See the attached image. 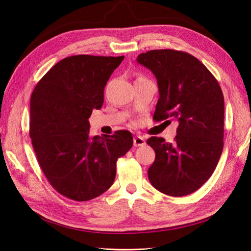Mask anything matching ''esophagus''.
<instances>
[{"label":"esophagus","mask_w":251,"mask_h":251,"mask_svg":"<svg viewBox=\"0 0 251 251\" xmlns=\"http://www.w3.org/2000/svg\"><path fill=\"white\" fill-rule=\"evenodd\" d=\"M146 144V140L141 136H136L134 137V147H143Z\"/></svg>","instance_id":"1"}]
</instances>
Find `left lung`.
<instances>
[{"label": "left lung", "mask_w": 251, "mask_h": 251, "mask_svg": "<svg viewBox=\"0 0 251 251\" xmlns=\"http://www.w3.org/2000/svg\"><path fill=\"white\" fill-rule=\"evenodd\" d=\"M137 62L157 79L159 100L153 119L179 123L174 143L162 137L148 139L156 154L149 180L165 195L192 194L210 178L222 154V90L207 68L183 51L151 50L139 54Z\"/></svg>", "instance_id": "8db88e82"}]
</instances>
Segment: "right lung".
<instances>
[{
  "mask_svg": "<svg viewBox=\"0 0 251 251\" xmlns=\"http://www.w3.org/2000/svg\"><path fill=\"white\" fill-rule=\"evenodd\" d=\"M125 56L73 55L53 66L30 100L29 135L52 187L88 201L111 187L116 161L133 146L131 132L91 136L89 118L103 103V90Z\"/></svg>",
  "mask_w": 251,
  "mask_h": 251,
  "instance_id": "obj_1",
  "label": "right lung"
}]
</instances>
